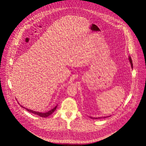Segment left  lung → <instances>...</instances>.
Wrapping results in <instances>:
<instances>
[{
    "label": "left lung",
    "mask_w": 146,
    "mask_h": 146,
    "mask_svg": "<svg viewBox=\"0 0 146 146\" xmlns=\"http://www.w3.org/2000/svg\"><path fill=\"white\" fill-rule=\"evenodd\" d=\"M129 62H130V63H131V66H132V68H133V64H132V59H131V57H130V56H129ZM90 118H94V119H99V118H100V117H99V118H92V117H90ZM106 117H104V118H106Z\"/></svg>",
    "instance_id": "obj_1"
}]
</instances>
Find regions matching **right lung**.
I'll list each match as a JSON object with an SVG mask.
<instances>
[{"label": "right lung", "mask_w": 146, "mask_h": 146, "mask_svg": "<svg viewBox=\"0 0 146 146\" xmlns=\"http://www.w3.org/2000/svg\"><path fill=\"white\" fill-rule=\"evenodd\" d=\"M21 106V107H23V108H24L23 106H21V105H20ZM58 106V105H57ZM57 106H56L55 107H54L52 109H51V110H50V111H47V112H46V113H40V112H38V111H33V110H30V109H27V108H25L28 111H29V112H30V113H33V114H36V115H38V116H40V117H48L49 115H51L54 111H55V110H56V108H57Z\"/></svg>", "instance_id": "right-lung-1"}]
</instances>
